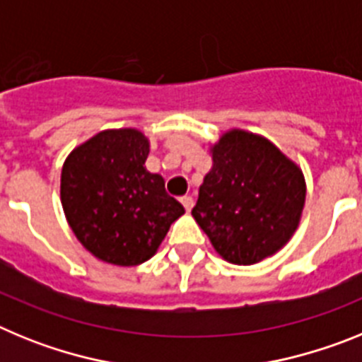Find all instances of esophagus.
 Wrapping results in <instances>:
<instances>
[{"mask_svg":"<svg viewBox=\"0 0 362 362\" xmlns=\"http://www.w3.org/2000/svg\"><path fill=\"white\" fill-rule=\"evenodd\" d=\"M181 204H183L187 212H190L192 206H194V199H192L190 196H187V197H183V199H181Z\"/></svg>","mask_w":362,"mask_h":362,"instance_id":"34e87169","label":"esophagus"}]
</instances>
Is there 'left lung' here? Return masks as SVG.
<instances>
[{
  "label": "left lung",
  "instance_id": "1",
  "mask_svg": "<svg viewBox=\"0 0 362 362\" xmlns=\"http://www.w3.org/2000/svg\"><path fill=\"white\" fill-rule=\"evenodd\" d=\"M214 166L192 216L217 254L255 264L286 245L305 206L303 172L268 139L230 130L212 148Z\"/></svg>",
  "mask_w": 362,
  "mask_h": 362
}]
</instances>
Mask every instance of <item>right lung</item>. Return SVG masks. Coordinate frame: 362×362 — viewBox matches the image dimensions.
I'll return each mask as SVG.
<instances>
[{
  "label": "right lung",
  "mask_w": 362,
  "mask_h": 362,
  "mask_svg": "<svg viewBox=\"0 0 362 362\" xmlns=\"http://www.w3.org/2000/svg\"><path fill=\"white\" fill-rule=\"evenodd\" d=\"M148 139L139 130H105L72 150L62 170V204L70 228L105 263L148 261L183 204L145 168Z\"/></svg>",
  "instance_id": "obj_1"
}]
</instances>
